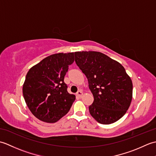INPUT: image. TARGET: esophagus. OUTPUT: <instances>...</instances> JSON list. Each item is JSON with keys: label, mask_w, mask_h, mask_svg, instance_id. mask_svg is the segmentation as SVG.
Here are the masks:
<instances>
[{"label": "esophagus", "mask_w": 156, "mask_h": 156, "mask_svg": "<svg viewBox=\"0 0 156 156\" xmlns=\"http://www.w3.org/2000/svg\"><path fill=\"white\" fill-rule=\"evenodd\" d=\"M76 97H79V98H81L82 97V95H83V92H82L81 90H79L77 92V93L76 94Z\"/></svg>", "instance_id": "obj_1"}]
</instances>
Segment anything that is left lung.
Masks as SVG:
<instances>
[{
	"mask_svg": "<svg viewBox=\"0 0 156 156\" xmlns=\"http://www.w3.org/2000/svg\"><path fill=\"white\" fill-rule=\"evenodd\" d=\"M74 55L94 97L89 106L92 117L104 125L117 121L128 110L133 97V83L124 67L101 52L76 51Z\"/></svg>",
	"mask_w": 156,
	"mask_h": 156,
	"instance_id": "obj_1",
	"label": "left lung"
}]
</instances>
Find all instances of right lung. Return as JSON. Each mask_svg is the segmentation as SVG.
<instances>
[{"label": "right lung", "instance_id": "1", "mask_svg": "<svg viewBox=\"0 0 156 156\" xmlns=\"http://www.w3.org/2000/svg\"><path fill=\"white\" fill-rule=\"evenodd\" d=\"M74 52L48 56L31 67L23 85V94L36 118L53 123L68 113L75 101L68 93L64 76L74 61Z\"/></svg>", "mask_w": 156, "mask_h": 156}]
</instances>
